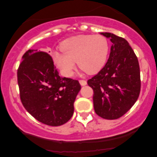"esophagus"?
I'll list each match as a JSON object with an SVG mask.
<instances>
[{"label":"esophagus","instance_id":"34e87169","mask_svg":"<svg viewBox=\"0 0 157 157\" xmlns=\"http://www.w3.org/2000/svg\"><path fill=\"white\" fill-rule=\"evenodd\" d=\"M79 82H80V85L82 86H86V85L87 84V82H86V81L84 80H80V81H79Z\"/></svg>","mask_w":157,"mask_h":157}]
</instances>
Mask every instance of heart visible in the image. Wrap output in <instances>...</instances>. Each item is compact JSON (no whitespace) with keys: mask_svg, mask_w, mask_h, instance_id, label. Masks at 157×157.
<instances>
[{"mask_svg":"<svg viewBox=\"0 0 157 157\" xmlns=\"http://www.w3.org/2000/svg\"><path fill=\"white\" fill-rule=\"evenodd\" d=\"M60 48L63 53L55 52L54 62L63 75L71 77L75 62L89 75L98 73L107 61L109 44L101 35H80L65 40Z\"/></svg>","mask_w":157,"mask_h":157,"instance_id":"1","label":"heart"}]
</instances>
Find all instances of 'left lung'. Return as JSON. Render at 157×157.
<instances>
[{
  "label": "left lung",
  "mask_w": 157,
  "mask_h": 157,
  "mask_svg": "<svg viewBox=\"0 0 157 157\" xmlns=\"http://www.w3.org/2000/svg\"><path fill=\"white\" fill-rule=\"evenodd\" d=\"M112 43L107 63L88 80L94 91L95 112L106 120L121 117L134 105L140 93L141 81L138 59L125 39L101 32Z\"/></svg>",
  "instance_id": "8db88e82"
}]
</instances>
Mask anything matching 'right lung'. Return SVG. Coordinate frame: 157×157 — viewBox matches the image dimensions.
<instances>
[{
    "instance_id": "1",
    "label": "right lung",
    "mask_w": 157,
    "mask_h": 157,
    "mask_svg": "<svg viewBox=\"0 0 157 157\" xmlns=\"http://www.w3.org/2000/svg\"><path fill=\"white\" fill-rule=\"evenodd\" d=\"M17 83L23 105L39 122L59 126L71 118L81 86L78 80L59 76L48 53L28 50L17 69Z\"/></svg>"
}]
</instances>
